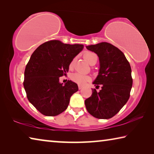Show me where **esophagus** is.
Here are the masks:
<instances>
[{
    "label": "esophagus",
    "instance_id": "obj_1",
    "mask_svg": "<svg viewBox=\"0 0 154 154\" xmlns=\"http://www.w3.org/2000/svg\"><path fill=\"white\" fill-rule=\"evenodd\" d=\"M78 88H79V90H82V88H83V86H82V85H78Z\"/></svg>",
    "mask_w": 154,
    "mask_h": 154
}]
</instances>
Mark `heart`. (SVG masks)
<instances>
[{"label": "heart", "instance_id": "obj_1", "mask_svg": "<svg viewBox=\"0 0 154 154\" xmlns=\"http://www.w3.org/2000/svg\"><path fill=\"white\" fill-rule=\"evenodd\" d=\"M83 57H84V58L88 62V63H90L91 65H92L94 63H96L98 60V57L96 56V54L95 53H94V52L89 51H85V53L83 54ZM74 60H75L73 59L71 62V63H70V68H72L73 66ZM71 79L74 82L77 83V84L83 85L86 82H88V81H90V77L86 75H83L82 73H79V72H75V73H73L71 75Z\"/></svg>", "mask_w": 154, "mask_h": 154}]
</instances>
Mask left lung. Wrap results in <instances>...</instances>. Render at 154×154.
<instances>
[{"mask_svg": "<svg viewBox=\"0 0 154 154\" xmlns=\"http://www.w3.org/2000/svg\"><path fill=\"white\" fill-rule=\"evenodd\" d=\"M97 54L100 71L93 84L92 96L85 100L88 113L98 119H109L120 111L130 98L132 85L131 67L121 50L111 43L102 42L86 46Z\"/></svg>", "mask_w": 154, "mask_h": 154, "instance_id": "obj_1", "label": "left lung"}]
</instances>
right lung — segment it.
Returning a JSON list of instances; mask_svg holds the SVG:
<instances>
[{"label": "right lung", "mask_w": 154, "mask_h": 154, "mask_svg": "<svg viewBox=\"0 0 154 154\" xmlns=\"http://www.w3.org/2000/svg\"><path fill=\"white\" fill-rule=\"evenodd\" d=\"M83 45L64 44L51 40L38 46L26 66L23 82L29 102L46 116H56L69 106L70 98L78 91L77 83L62 85L59 77L66 75L69 64Z\"/></svg>", "instance_id": "obj_1"}]
</instances>
